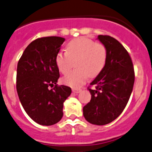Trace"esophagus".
<instances>
[{"instance_id":"esophagus-1","label":"esophagus","mask_w":152,"mask_h":152,"mask_svg":"<svg viewBox=\"0 0 152 152\" xmlns=\"http://www.w3.org/2000/svg\"><path fill=\"white\" fill-rule=\"evenodd\" d=\"M81 91H82V90H81V89H73V92H74V93H76V94L80 93Z\"/></svg>"}]
</instances>
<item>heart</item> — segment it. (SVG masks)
Segmentation results:
<instances>
[{
  "label": "heart",
  "instance_id": "heart-1",
  "mask_svg": "<svg viewBox=\"0 0 152 152\" xmlns=\"http://www.w3.org/2000/svg\"><path fill=\"white\" fill-rule=\"evenodd\" d=\"M66 52L60 51L55 56V63L59 71L66 73L70 68L72 61L77 59L76 67L62 78V83L73 88H78L86 83L89 76L98 74L104 67L106 49L103 45L92 39L79 37L67 44Z\"/></svg>",
  "mask_w": 152,
  "mask_h": 152
}]
</instances>
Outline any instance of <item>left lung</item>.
I'll use <instances>...</instances> for the list:
<instances>
[{"instance_id":"8db88e82","label":"left lung","mask_w":152,"mask_h":152,"mask_svg":"<svg viewBox=\"0 0 152 152\" xmlns=\"http://www.w3.org/2000/svg\"><path fill=\"white\" fill-rule=\"evenodd\" d=\"M106 49L104 67L91 83V98L83 107L89 123L105 125L117 118L130 99L134 84V69L127 51L117 39L106 35L97 37Z\"/></svg>"}]
</instances>
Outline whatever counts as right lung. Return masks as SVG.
<instances>
[{
  "label": "right lung",
  "mask_w": 152,
  "mask_h": 152,
  "mask_svg": "<svg viewBox=\"0 0 152 152\" xmlns=\"http://www.w3.org/2000/svg\"><path fill=\"white\" fill-rule=\"evenodd\" d=\"M64 40L59 37L35 39L27 46L17 65L18 98L28 116L41 125L60 121L64 102L72 91L68 86L57 85L60 75L55 56Z\"/></svg>",
  "instance_id": "1"
}]
</instances>
